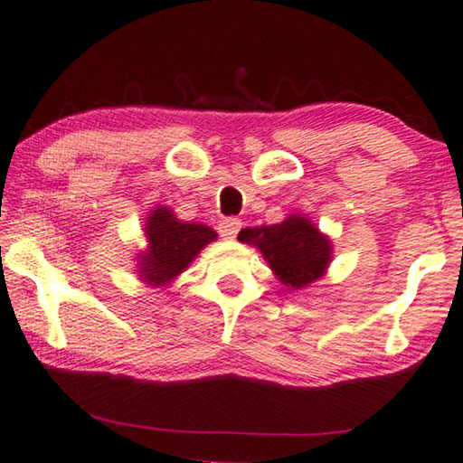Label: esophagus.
Masks as SVG:
<instances>
[{
    "mask_svg": "<svg viewBox=\"0 0 463 463\" xmlns=\"http://www.w3.org/2000/svg\"><path fill=\"white\" fill-rule=\"evenodd\" d=\"M241 226H243V222H241L239 218L229 216V218L220 220L218 232H220V237H224V239H234V237H237V234H239Z\"/></svg>",
    "mask_w": 463,
    "mask_h": 463,
    "instance_id": "34e87169",
    "label": "esophagus"
}]
</instances>
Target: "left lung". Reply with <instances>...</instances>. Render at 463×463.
Returning <instances> with one entry per match:
<instances>
[{"mask_svg":"<svg viewBox=\"0 0 463 463\" xmlns=\"http://www.w3.org/2000/svg\"><path fill=\"white\" fill-rule=\"evenodd\" d=\"M239 241L258 245L276 276L287 287L301 288L320 279L330 261V243L301 216H288L280 224L245 229Z\"/></svg>","mask_w":463,"mask_h":463,"instance_id":"obj_1","label":"left lung"}]
</instances>
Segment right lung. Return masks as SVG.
<instances>
[{"label":"right lung","instance_id":"1","mask_svg":"<svg viewBox=\"0 0 463 463\" xmlns=\"http://www.w3.org/2000/svg\"><path fill=\"white\" fill-rule=\"evenodd\" d=\"M149 250L139 260V276L149 285L162 287L187 268L193 258L216 239L210 226L181 222L168 208L149 213L147 226Z\"/></svg>","mask_w":463,"mask_h":463}]
</instances>
